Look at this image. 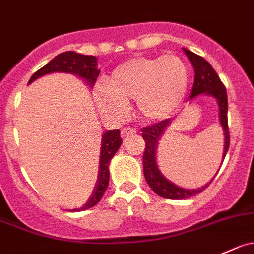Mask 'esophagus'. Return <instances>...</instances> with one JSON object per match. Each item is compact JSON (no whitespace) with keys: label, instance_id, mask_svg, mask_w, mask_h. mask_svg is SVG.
I'll return each instance as SVG.
<instances>
[{"label":"esophagus","instance_id":"esophagus-1","mask_svg":"<svg viewBox=\"0 0 254 254\" xmlns=\"http://www.w3.org/2000/svg\"><path fill=\"white\" fill-rule=\"evenodd\" d=\"M137 132V130L135 127H124L122 130V137H129L130 135H135Z\"/></svg>","mask_w":254,"mask_h":254}]
</instances>
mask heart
<instances>
[{"label": "heart", "mask_w": 254, "mask_h": 254, "mask_svg": "<svg viewBox=\"0 0 254 254\" xmlns=\"http://www.w3.org/2000/svg\"><path fill=\"white\" fill-rule=\"evenodd\" d=\"M189 77L186 62L176 54L135 57L118 65L108 83L97 84L94 99L103 113L112 115L124 114L127 100L135 99L140 117L156 122L177 109Z\"/></svg>", "instance_id": "b5f03b06"}]
</instances>
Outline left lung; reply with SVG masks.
<instances>
[{
	"instance_id": "1",
	"label": "left lung",
	"mask_w": 254,
	"mask_h": 254,
	"mask_svg": "<svg viewBox=\"0 0 254 254\" xmlns=\"http://www.w3.org/2000/svg\"><path fill=\"white\" fill-rule=\"evenodd\" d=\"M186 56L192 63L195 68V82H193L192 92L190 95V100L197 95L206 93L208 95H212L217 99L218 107H220V119L222 124L223 131H225V151H223V160H225L226 154L230 147V130H228V119H227V93L223 83L221 82L220 77L215 72L211 64L198 54L184 49ZM171 120L166 119L162 122L156 123V124L149 125L146 127H142V139L145 140V151L142 156V165H144V176L146 180L147 185L151 187L155 193L164 198H170V200H184V198L192 197L197 193L202 192L203 190L212 182L211 180L207 185L196 190H185L176 185L171 184L169 180L165 179L159 171L156 165V159H155V151H156L157 142L160 137L164 135L165 130L170 125Z\"/></svg>"
}]
</instances>
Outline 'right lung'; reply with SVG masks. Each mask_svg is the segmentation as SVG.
Instances as JSON below:
<instances>
[{"instance_id":"obj_1","label":"right lung","mask_w":254,"mask_h":254,"mask_svg":"<svg viewBox=\"0 0 254 254\" xmlns=\"http://www.w3.org/2000/svg\"><path fill=\"white\" fill-rule=\"evenodd\" d=\"M52 72L72 73V74H77L79 77L84 78L90 84H94L100 70L97 69V57L84 56V54L69 51L58 54L49 63H47L44 67L37 70L31 77L29 83L33 82L34 79H37L41 75L48 74V73ZM122 142L123 140L120 137V130H109V131L103 135L102 149H100L102 151H100L99 175H98V181L97 185H95L94 191H93L90 198L83 207L75 208V210L72 211L88 210V208L95 206L102 200L105 190L109 185V162L120 147Z\"/></svg>"}]
</instances>
